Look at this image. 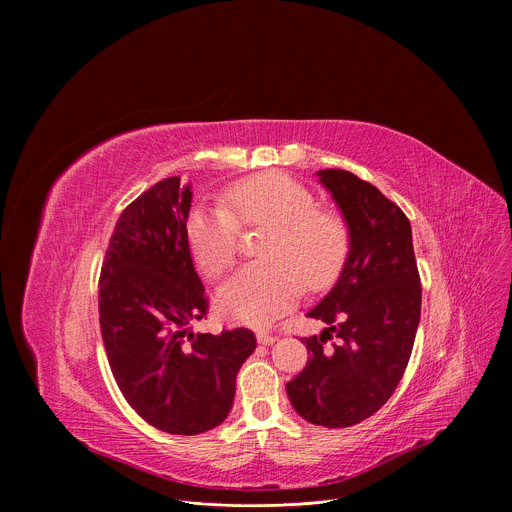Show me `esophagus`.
I'll return each mask as SVG.
<instances>
[{"label":"esophagus","instance_id":"1","mask_svg":"<svg viewBox=\"0 0 512 512\" xmlns=\"http://www.w3.org/2000/svg\"><path fill=\"white\" fill-rule=\"evenodd\" d=\"M275 340H277V336H273V334L257 332V342H259V344H263V346H269V344H273Z\"/></svg>","mask_w":512,"mask_h":512}]
</instances>
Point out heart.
Here are the masks:
<instances>
[{"label":"heart","mask_w":512,"mask_h":512,"mask_svg":"<svg viewBox=\"0 0 512 512\" xmlns=\"http://www.w3.org/2000/svg\"><path fill=\"white\" fill-rule=\"evenodd\" d=\"M239 227L265 229L263 263L237 271L218 291V304L227 318L253 328L271 326L294 306L302 281L310 289L330 285L350 253L346 218L318 206L310 188L277 172L237 182L223 194V206L190 212V249L208 277L235 263Z\"/></svg>","instance_id":"heart-1"}]
</instances>
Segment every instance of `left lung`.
<instances>
[{"mask_svg":"<svg viewBox=\"0 0 512 512\" xmlns=\"http://www.w3.org/2000/svg\"><path fill=\"white\" fill-rule=\"evenodd\" d=\"M350 229L348 259L308 316L326 324L304 338L308 362L285 389L310 423L350 427L395 393L421 316V285L411 225L373 184L346 170L316 172ZM332 337L337 342L326 347Z\"/></svg>","mask_w":512,"mask_h":512,"instance_id":"obj_1","label":"left lung"}]
</instances>
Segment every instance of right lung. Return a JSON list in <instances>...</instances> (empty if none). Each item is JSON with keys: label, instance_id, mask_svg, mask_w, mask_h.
<instances>
[{"label": "right lung", "instance_id": "right-lung-1", "mask_svg": "<svg viewBox=\"0 0 512 512\" xmlns=\"http://www.w3.org/2000/svg\"><path fill=\"white\" fill-rule=\"evenodd\" d=\"M190 184L166 178L119 216L99 281V322L111 373L135 413L174 435L221 425L237 373L257 340L247 328L192 332L208 310L186 221Z\"/></svg>", "mask_w": 512, "mask_h": 512}]
</instances>
